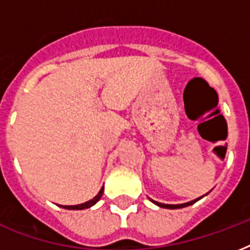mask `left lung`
<instances>
[{
	"instance_id": "left-lung-1",
	"label": "left lung",
	"mask_w": 250,
	"mask_h": 250,
	"mask_svg": "<svg viewBox=\"0 0 250 250\" xmlns=\"http://www.w3.org/2000/svg\"><path fill=\"white\" fill-rule=\"evenodd\" d=\"M201 198V197H200ZM200 198H197V200H193V201H190V202H187V204H180V205H167V204H161V202H157V201H152L156 204V205L161 206V208H166V209H180V208H186V206H189L192 205V204H194L196 201H198Z\"/></svg>"
}]
</instances>
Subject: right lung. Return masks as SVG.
I'll list each match as a JSON object with an SVG mask.
<instances>
[{"mask_svg": "<svg viewBox=\"0 0 250 250\" xmlns=\"http://www.w3.org/2000/svg\"><path fill=\"white\" fill-rule=\"evenodd\" d=\"M102 193H104V187L101 188V190L98 192V194L94 198H92V200H89V201L84 202V204H80V205H74V206H61V208H64V209H68V210H83V209H86V208H90V206H93L96 202L101 198Z\"/></svg>", "mask_w": 250, "mask_h": 250, "instance_id": "add662e5", "label": "right lung"}]
</instances>
